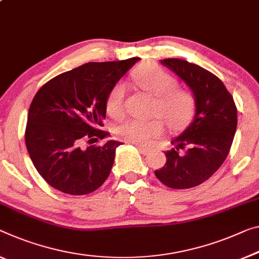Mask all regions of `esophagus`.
Masks as SVG:
<instances>
[{"label":"esophagus","instance_id":"34e87169","mask_svg":"<svg viewBox=\"0 0 259 259\" xmlns=\"http://www.w3.org/2000/svg\"><path fill=\"white\" fill-rule=\"evenodd\" d=\"M137 148L139 149V152H140V153L143 154V155H147V154H148V153L150 152L149 148H146V147L140 146V145H137Z\"/></svg>","mask_w":259,"mask_h":259}]
</instances>
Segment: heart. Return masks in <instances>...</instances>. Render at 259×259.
I'll return each instance as SVG.
<instances>
[{"label": "heart", "mask_w": 259, "mask_h": 259, "mask_svg": "<svg viewBox=\"0 0 259 259\" xmlns=\"http://www.w3.org/2000/svg\"><path fill=\"white\" fill-rule=\"evenodd\" d=\"M134 79L140 88L157 97L155 114L164 119L171 128L180 130L191 120L196 109V99L190 91L177 88V78L168 71L156 65H146L137 70ZM125 94L126 87L122 82L116 83L109 91L105 105L111 117L121 116ZM163 132L164 125L158 118L150 120L125 119L114 128L118 139L140 146L150 145L155 139L160 138Z\"/></svg>", "instance_id": "1"}]
</instances>
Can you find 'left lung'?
<instances>
[{"label":"left lung","mask_w":259,"mask_h":259,"mask_svg":"<svg viewBox=\"0 0 259 259\" xmlns=\"http://www.w3.org/2000/svg\"><path fill=\"white\" fill-rule=\"evenodd\" d=\"M161 62L192 90L196 116L171 141L175 148L165 153V164L155 170V175L168 188H194L207 181L228 156L236 132L237 109L221 79L210 71L182 59Z\"/></svg>","instance_id":"8db88e82"}]
</instances>
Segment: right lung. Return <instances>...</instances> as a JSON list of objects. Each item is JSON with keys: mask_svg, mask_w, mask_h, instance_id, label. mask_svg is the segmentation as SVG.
Listing matches in <instances>:
<instances>
[{"mask_svg": "<svg viewBox=\"0 0 259 259\" xmlns=\"http://www.w3.org/2000/svg\"><path fill=\"white\" fill-rule=\"evenodd\" d=\"M139 58L88 62L46 82L32 99L25 128L26 148L39 175L71 196L96 191L109 177L120 142L83 148L110 133L101 130L106 96Z\"/></svg>", "mask_w": 259, "mask_h": 259, "instance_id": "right-lung-1", "label": "right lung"}]
</instances>
